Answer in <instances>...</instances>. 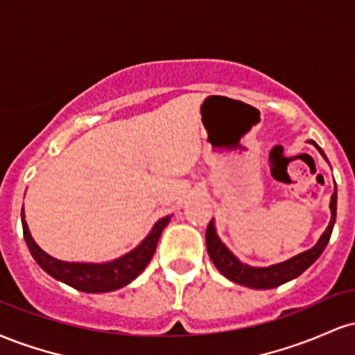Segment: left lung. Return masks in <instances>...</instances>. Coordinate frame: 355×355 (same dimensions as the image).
I'll return each mask as SVG.
<instances>
[{
    "mask_svg": "<svg viewBox=\"0 0 355 355\" xmlns=\"http://www.w3.org/2000/svg\"><path fill=\"white\" fill-rule=\"evenodd\" d=\"M309 144H312L319 150V153L322 157L327 160L325 157L324 150L320 148L319 145L315 144L313 140H309ZM331 222H329L327 229H325L324 234L320 235V239L317 240V243L309 250L302 252V254L294 255L292 259L284 260L280 263H274V266L268 267H252L247 266V263L240 262V260L235 257L232 252L229 250V247L222 242L217 234V229H215V222L210 220L209 227H207V234H205V240H207V250H209L210 260L214 262V266L217 267V270L222 274L223 277L232 280V282L245 285V287L250 288H274L279 287L288 280H294L295 277H299L302 272L307 270L309 267L319 259L324 248L327 247L329 240H331L332 235V229L334 223H336V217H337V187L334 189V193L331 197Z\"/></svg>",
    "mask_w": 355,
    "mask_h": 355,
    "instance_id": "left-lung-1",
    "label": "left lung"
}]
</instances>
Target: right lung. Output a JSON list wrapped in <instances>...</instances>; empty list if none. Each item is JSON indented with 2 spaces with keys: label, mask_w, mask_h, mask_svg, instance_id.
Instances as JSON below:
<instances>
[{
  "label": "right lung",
  "mask_w": 355,
  "mask_h": 355,
  "mask_svg": "<svg viewBox=\"0 0 355 355\" xmlns=\"http://www.w3.org/2000/svg\"><path fill=\"white\" fill-rule=\"evenodd\" d=\"M172 215L160 218L152 227L150 234L141 240L138 245L130 250L128 254L118 257L115 260L101 263H89V262H64L58 260L55 257L48 255L46 252L40 248L35 239L31 237L28 223L24 220V209H21V225L24 242L30 248L31 255L36 260L40 267L43 268L46 274H50L53 279L60 280V282L70 285L80 292H87V294H103V292H113L118 288L128 285L132 280H135L157 250V243L160 240L162 232L170 223Z\"/></svg>",
  "instance_id": "add662e5"
}]
</instances>
